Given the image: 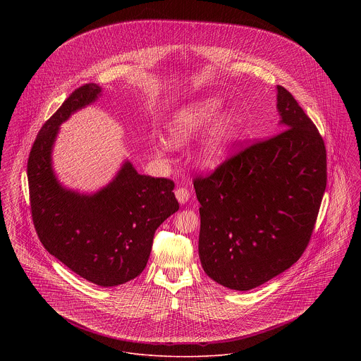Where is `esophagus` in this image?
<instances>
[{
    "label": "esophagus",
    "mask_w": 361,
    "mask_h": 361,
    "mask_svg": "<svg viewBox=\"0 0 361 361\" xmlns=\"http://www.w3.org/2000/svg\"><path fill=\"white\" fill-rule=\"evenodd\" d=\"M174 195H176V199L178 200V203L185 204V203L189 200L190 192H189V189L181 187V188H177L174 190Z\"/></svg>",
    "instance_id": "obj_1"
}]
</instances>
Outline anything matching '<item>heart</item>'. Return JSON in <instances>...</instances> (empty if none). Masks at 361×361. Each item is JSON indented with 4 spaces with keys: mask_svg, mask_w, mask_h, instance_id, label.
<instances>
[{
    "mask_svg": "<svg viewBox=\"0 0 361 361\" xmlns=\"http://www.w3.org/2000/svg\"><path fill=\"white\" fill-rule=\"evenodd\" d=\"M222 108V102L208 97L195 102L173 118L168 126V137L174 146L184 145L190 137L203 133L214 121ZM238 133V121L233 112L222 114L203 139L197 161L206 168H216L224 164Z\"/></svg>",
    "mask_w": 361,
    "mask_h": 361,
    "instance_id": "b5f03b06",
    "label": "heart"
}]
</instances>
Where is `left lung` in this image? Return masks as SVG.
I'll use <instances>...</instances> for the list:
<instances>
[{"mask_svg": "<svg viewBox=\"0 0 361 361\" xmlns=\"http://www.w3.org/2000/svg\"><path fill=\"white\" fill-rule=\"evenodd\" d=\"M277 111L283 131L193 178L202 267L230 290L256 288L300 258L326 189L324 139L280 85Z\"/></svg>", "mask_w": 361, "mask_h": 361, "instance_id": "left-lung-1", "label": "left lung"}]
</instances>
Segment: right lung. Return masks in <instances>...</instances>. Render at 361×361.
<instances>
[{"label":"right lung","mask_w":361,"mask_h":361,"mask_svg":"<svg viewBox=\"0 0 361 361\" xmlns=\"http://www.w3.org/2000/svg\"><path fill=\"white\" fill-rule=\"evenodd\" d=\"M100 93L96 84L77 87L43 124L30 152L27 176L35 230L46 250L87 281L115 287L142 274L155 230L178 209V202L172 180L139 174L128 161L93 195L58 183L51 152L59 126Z\"/></svg>","instance_id":"obj_1"}]
</instances>
